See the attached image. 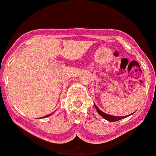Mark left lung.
Here are the masks:
<instances>
[{"label":"left lung","instance_id":"1","mask_svg":"<svg viewBox=\"0 0 156 156\" xmlns=\"http://www.w3.org/2000/svg\"><path fill=\"white\" fill-rule=\"evenodd\" d=\"M95 106V108H96L97 111H98V113H99L100 115H101L102 117H104L105 120H108V121H110V122H115V121H117V120H121V119H123L125 118V117H127V116H129L127 115V116H112V115H109V114H107V113H104V112L101 111V110H100L99 108H98V107H97L96 105L94 104Z\"/></svg>","mask_w":156,"mask_h":156}]
</instances>
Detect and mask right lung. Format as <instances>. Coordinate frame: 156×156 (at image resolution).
Here are the masks:
<instances>
[{
	"instance_id": "add662e5",
	"label": "right lung",
	"mask_w": 156,
	"mask_h": 156,
	"mask_svg": "<svg viewBox=\"0 0 156 156\" xmlns=\"http://www.w3.org/2000/svg\"><path fill=\"white\" fill-rule=\"evenodd\" d=\"M51 114H49V115H47V116H43V117H46V116H50Z\"/></svg>"
}]
</instances>
